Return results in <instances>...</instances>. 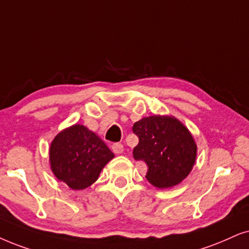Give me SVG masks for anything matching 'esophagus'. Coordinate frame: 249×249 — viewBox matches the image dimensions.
I'll return each instance as SVG.
<instances>
[{
	"instance_id": "1",
	"label": "esophagus",
	"mask_w": 249,
	"mask_h": 249,
	"mask_svg": "<svg viewBox=\"0 0 249 249\" xmlns=\"http://www.w3.org/2000/svg\"><path fill=\"white\" fill-rule=\"evenodd\" d=\"M111 149H112V152H114L115 154H122L123 152H124V146H123L122 143L116 142V143L112 144Z\"/></svg>"
}]
</instances>
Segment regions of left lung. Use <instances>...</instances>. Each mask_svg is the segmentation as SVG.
<instances>
[{"instance_id": "obj_1", "label": "left lung", "mask_w": 249, "mask_h": 249, "mask_svg": "<svg viewBox=\"0 0 249 249\" xmlns=\"http://www.w3.org/2000/svg\"><path fill=\"white\" fill-rule=\"evenodd\" d=\"M132 130L139 138L133 157L146 163V178L150 184L157 188L174 187L190 175L197 146L178 118L153 115L135 122Z\"/></svg>"}]
</instances>
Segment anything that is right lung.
<instances>
[{"label": "right lung", "mask_w": 249, "mask_h": 249, "mask_svg": "<svg viewBox=\"0 0 249 249\" xmlns=\"http://www.w3.org/2000/svg\"><path fill=\"white\" fill-rule=\"evenodd\" d=\"M115 155L99 135L81 124L62 130L49 147V164L59 181L74 191L95 182Z\"/></svg>", "instance_id": "right-lung-1"}]
</instances>
